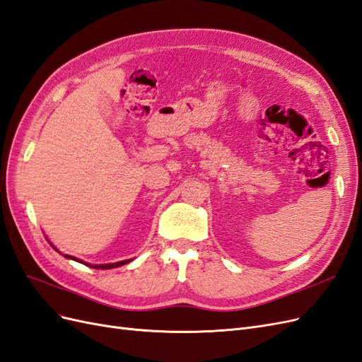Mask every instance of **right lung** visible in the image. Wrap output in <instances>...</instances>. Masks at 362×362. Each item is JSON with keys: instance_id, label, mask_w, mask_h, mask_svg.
Here are the masks:
<instances>
[{"instance_id": "obj_1", "label": "right lung", "mask_w": 362, "mask_h": 362, "mask_svg": "<svg viewBox=\"0 0 362 362\" xmlns=\"http://www.w3.org/2000/svg\"><path fill=\"white\" fill-rule=\"evenodd\" d=\"M49 242V240H48ZM54 249H56L59 254H62V252L54 246L52 243H49ZM64 258H68V259H74V261H76V262H81V264H86V266H89V267H93V269H101V270H105V269H116V267H120V266H124V264H128L129 261H133V258H129V259H124V261H117V262H110V264H90V262H84V261H81V259H78V258H75V257H72V255H64V254H62Z\"/></svg>"}]
</instances>
